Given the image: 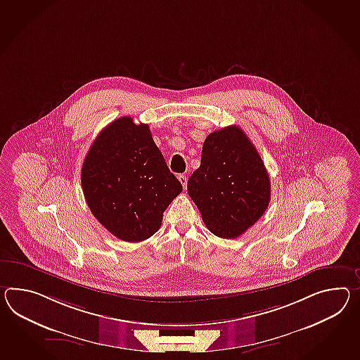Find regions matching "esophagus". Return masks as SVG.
I'll return each mask as SVG.
<instances>
[{"label": "esophagus", "instance_id": "esophagus-1", "mask_svg": "<svg viewBox=\"0 0 360 360\" xmlns=\"http://www.w3.org/2000/svg\"><path fill=\"white\" fill-rule=\"evenodd\" d=\"M178 179H179V182L182 184L184 187L187 186V176H184V174H181V176H178Z\"/></svg>", "mask_w": 360, "mask_h": 360}]
</instances>
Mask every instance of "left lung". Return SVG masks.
I'll return each instance as SVG.
<instances>
[{
  "instance_id": "1",
  "label": "left lung",
  "mask_w": 360,
  "mask_h": 360,
  "mask_svg": "<svg viewBox=\"0 0 360 360\" xmlns=\"http://www.w3.org/2000/svg\"><path fill=\"white\" fill-rule=\"evenodd\" d=\"M187 191L205 226L219 238H237L266 211L271 181L254 144L238 126L213 131L204 141L200 167Z\"/></svg>"
}]
</instances>
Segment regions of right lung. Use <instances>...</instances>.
<instances>
[{
    "label": "right lung",
    "instance_id": "right-lung-1",
    "mask_svg": "<svg viewBox=\"0 0 360 360\" xmlns=\"http://www.w3.org/2000/svg\"><path fill=\"white\" fill-rule=\"evenodd\" d=\"M89 210L113 236L141 242L158 231L167 205L182 191L152 139L148 124L121 117L97 135L82 167Z\"/></svg>",
    "mask_w": 360,
    "mask_h": 360
}]
</instances>
